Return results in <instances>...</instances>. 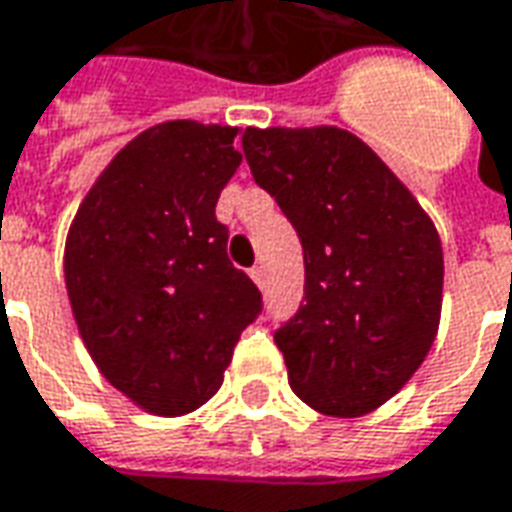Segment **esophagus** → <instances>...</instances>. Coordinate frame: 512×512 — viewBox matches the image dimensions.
<instances>
[{
  "label": "esophagus",
  "instance_id": "obj_1",
  "mask_svg": "<svg viewBox=\"0 0 512 512\" xmlns=\"http://www.w3.org/2000/svg\"><path fill=\"white\" fill-rule=\"evenodd\" d=\"M249 277L255 280V285H260V288H263V285H266V268L255 266L252 271H249Z\"/></svg>",
  "mask_w": 512,
  "mask_h": 512
}]
</instances>
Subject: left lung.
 I'll return each mask as SVG.
<instances>
[{
  "instance_id": "8db88e82",
  "label": "left lung",
  "mask_w": 512,
  "mask_h": 512,
  "mask_svg": "<svg viewBox=\"0 0 512 512\" xmlns=\"http://www.w3.org/2000/svg\"><path fill=\"white\" fill-rule=\"evenodd\" d=\"M244 155L305 252V305L274 332L293 393L324 416H366L402 391L435 341L438 230L352 132L249 127Z\"/></svg>"
}]
</instances>
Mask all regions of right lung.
<instances>
[{"instance_id":"1","label":"right lung","mask_w":512,"mask_h":512,"mask_svg":"<svg viewBox=\"0 0 512 512\" xmlns=\"http://www.w3.org/2000/svg\"><path fill=\"white\" fill-rule=\"evenodd\" d=\"M238 127L163 121L107 163L66 238V291L88 355L146 413L185 416L221 388L263 307L216 219Z\"/></svg>"}]
</instances>
